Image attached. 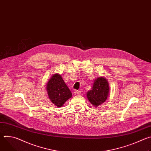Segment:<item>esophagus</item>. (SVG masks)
Returning <instances> with one entry per match:
<instances>
[{
	"label": "esophagus",
	"instance_id": "obj_1",
	"mask_svg": "<svg viewBox=\"0 0 151 151\" xmlns=\"http://www.w3.org/2000/svg\"><path fill=\"white\" fill-rule=\"evenodd\" d=\"M74 93H75V95H79V94H81V92L79 90H75L74 91Z\"/></svg>",
	"mask_w": 151,
	"mask_h": 151
}]
</instances>
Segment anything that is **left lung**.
<instances>
[{"instance_id":"8db88e82","label":"left lung","mask_w":151,"mask_h":151,"mask_svg":"<svg viewBox=\"0 0 151 151\" xmlns=\"http://www.w3.org/2000/svg\"><path fill=\"white\" fill-rule=\"evenodd\" d=\"M109 93L108 81L101 76L94 81L91 90L87 93V97L91 104L97 107L105 102L109 96Z\"/></svg>"}]
</instances>
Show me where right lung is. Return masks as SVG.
<instances>
[{"mask_svg": "<svg viewBox=\"0 0 151 151\" xmlns=\"http://www.w3.org/2000/svg\"><path fill=\"white\" fill-rule=\"evenodd\" d=\"M47 91L51 102L57 107H61L72 96V93L60 75L51 76L47 84Z\"/></svg>", "mask_w": 151, "mask_h": 151, "instance_id": "obj_1", "label": "right lung"}]
</instances>
